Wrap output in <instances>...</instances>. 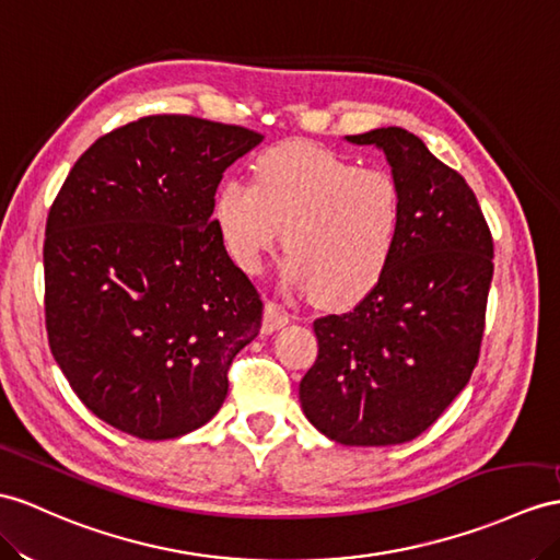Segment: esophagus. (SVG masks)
Returning <instances> with one entry per match:
<instances>
[{"label": "esophagus", "instance_id": "esophagus-1", "mask_svg": "<svg viewBox=\"0 0 560 560\" xmlns=\"http://www.w3.org/2000/svg\"><path fill=\"white\" fill-rule=\"evenodd\" d=\"M288 323H290V313H288V311H284L282 306H278L276 302H268V304H266L264 325H261L264 335L276 332V330H280V327L288 325Z\"/></svg>", "mask_w": 560, "mask_h": 560}]
</instances>
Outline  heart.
<instances>
[{"mask_svg":"<svg viewBox=\"0 0 560 560\" xmlns=\"http://www.w3.org/2000/svg\"><path fill=\"white\" fill-rule=\"evenodd\" d=\"M213 218L228 254L258 272L281 230L290 254L284 278L323 306H345L375 288L397 242L401 197L385 171L316 144L272 147L256 163V185L230 177Z\"/></svg>","mask_w":560,"mask_h":560,"instance_id":"b5f03b06","label":"heart"}]
</instances>
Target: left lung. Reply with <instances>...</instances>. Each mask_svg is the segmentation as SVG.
<instances>
[{
	"mask_svg": "<svg viewBox=\"0 0 560 560\" xmlns=\"http://www.w3.org/2000/svg\"><path fill=\"white\" fill-rule=\"evenodd\" d=\"M383 149L401 221L389 264L357 308L313 323L318 359L299 385L304 416L347 446L416 440L480 357L494 244L468 183L404 128L347 135Z\"/></svg>",
	"mask_w": 560,
	"mask_h": 560,
	"instance_id": "1",
	"label": "left lung"
}]
</instances>
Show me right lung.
<instances>
[{"label": "right lung", "instance_id": "obj_1", "mask_svg": "<svg viewBox=\"0 0 560 560\" xmlns=\"http://www.w3.org/2000/svg\"><path fill=\"white\" fill-rule=\"evenodd\" d=\"M261 135L147 116L75 161L47 218L45 318L78 399L140 440L209 422L264 304L228 256L213 197Z\"/></svg>", "mask_w": 560, "mask_h": 560}]
</instances>
